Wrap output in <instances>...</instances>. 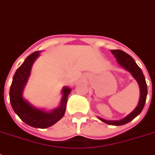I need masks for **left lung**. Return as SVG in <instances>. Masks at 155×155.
<instances>
[{"label": "left lung", "instance_id": "left-lung-1", "mask_svg": "<svg viewBox=\"0 0 155 155\" xmlns=\"http://www.w3.org/2000/svg\"><path fill=\"white\" fill-rule=\"evenodd\" d=\"M111 52L113 54L114 57L117 58V63L122 67L124 69L129 71L132 75V76L134 78L136 81L139 85L140 88V99L139 102L137 104V107L134 108V110L132 113H130L129 115H127L125 117H124L121 120H104L101 117H98L103 122L111 125H122L125 124H127L132 120H134L137 115H139L141 112L144 108L146 100H147V85L146 83V79L142 73L141 68L137 66V64L135 63L134 59L127 53H125L123 51L120 50H111Z\"/></svg>", "mask_w": 155, "mask_h": 155}]
</instances>
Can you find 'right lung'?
<instances>
[{
	"mask_svg": "<svg viewBox=\"0 0 155 155\" xmlns=\"http://www.w3.org/2000/svg\"><path fill=\"white\" fill-rule=\"evenodd\" d=\"M39 55L40 51L34 52L17 69L9 90V100L13 111L25 124L35 128L46 129L55 124L64 116L68 97L71 90L70 87H63L60 105L50 112L36 108L24 99L23 90L30 77L33 64Z\"/></svg>",
	"mask_w": 155,
	"mask_h": 155,
	"instance_id": "add662e5",
	"label": "right lung"
}]
</instances>
